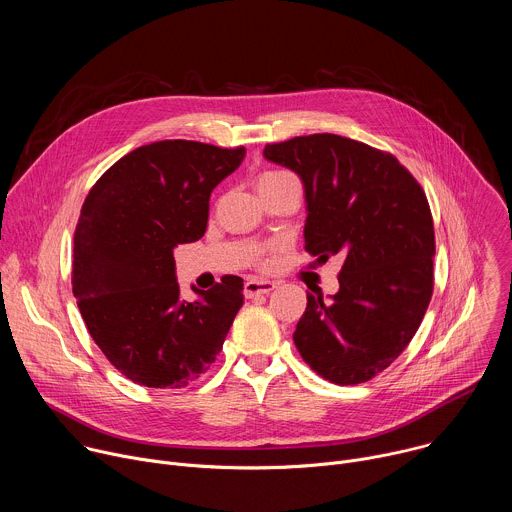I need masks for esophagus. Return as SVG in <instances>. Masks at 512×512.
Here are the masks:
<instances>
[{"mask_svg":"<svg viewBox=\"0 0 512 512\" xmlns=\"http://www.w3.org/2000/svg\"><path fill=\"white\" fill-rule=\"evenodd\" d=\"M275 289V281H267V279H247L245 281V298H255V296H263L269 294V291Z\"/></svg>","mask_w":512,"mask_h":512,"instance_id":"esophagus-1","label":"esophagus"}]
</instances>
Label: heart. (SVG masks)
Segmentation results:
<instances>
[{
  "instance_id": "1",
  "label": "heart",
  "mask_w": 512,
  "mask_h": 512,
  "mask_svg": "<svg viewBox=\"0 0 512 512\" xmlns=\"http://www.w3.org/2000/svg\"><path fill=\"white\" fill-rule=\"evenodd\" d=\"M287 172H265L261 178H269V176H285Z\"/></svg>"
}]
</instances>
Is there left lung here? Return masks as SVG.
I'll list each match as a JSON object with an SVG mask.
<instances>
[{
  "label": "left lung",
  "mask_w": 512,
  "mask_h": 512,
  "mask_svg": "<svg viewBox=\"0 0 512 512\" xmlns=\"http://www.w3.org/2000/svg\"><path fill=\"white\" fill-rule=\"evenodd\" d=\"M263 156L304 182L306 251L344 259L338 294H308L294 342L326 381H369L411 342L433 294L425 192L393 154L334 133L267 143Z\"/></svg>",
  "instance_id": "obj_1"
}]
</instances>
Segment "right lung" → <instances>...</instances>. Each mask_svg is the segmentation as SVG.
<instances>
[{
    "instance_id": "add662e5",
    "label": "right lung",
    "mask_w": 512,
    "mask_h": 512,
    "mask_svg": "<svg viewBox=\"0 0 512 512\" xmlns=\"http://www.w3.org/2000/svg\"><path fill=\"white\" fill-rule=\"evenodd\" d=\"M245 148L164 139L117 160L81 208L72 294L113 367L137 385L184 389L208 371L243 306V279L225 275L186 302L174 247L198 241L208 200Z\"/></svg>"
}]
</instances>
